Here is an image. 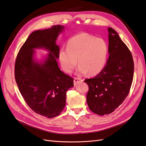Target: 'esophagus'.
Instances as JSON below:
<instances>
[{
	"mask_svg": "<svg viewBox=\"0 0 146 146\" xmlns=\"http://www.w3.org/2000/svg\"><path fill=\"white\" fill-rule=\"evenodd\" d=\"M83 80L81 79V78H74V83L76 84L78 82L80 81H83Z\"/></svg>",
	"mask_w": 146,
	"mask_h": 146,
	"instance_id": "obj_1",
	"label": "esophagus"
}]
</instances>
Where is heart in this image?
<instances>
[{
    "label": "heart",
    "instance_id": "1",
    "mask_svg": "<svg viewBox=\"0 0 146 146\" xmlns=\"http://www.w3.org/2000/svg\"><path fill=\"white\" fill-rule=\"evenodd\" d=\"M109 53L106 41L94 36L81 33L70 38L66 48H62L58 52V60L62 69L71 73L77 65L78 72L89 75H96L104 67ZM78 60H77V59Z\"/></svg>",
    "mask_w": 146,
    "mask_h": 146
}]
</instances>
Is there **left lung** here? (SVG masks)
Wrapping results in <instances>:
<instances>
[{
  "instance_id": "8db88e82",
  "label": "left lung",
  "mask_w": 146,
  "mask_h": 146,
  "mask_svg": "<svg viewBox=\"0 0 146 146\" xmlns=\"http://www.w3.org/2000/svg\"><path fill=\"white\" fill-rule=\"evenodd\" d=\"M109 31L107 64L96 77L86 79L89 91L86 101L92 112L104 115L112 113L128 95L134 74L133 56L118 33Z\"/></svg>"
}]
</instances>
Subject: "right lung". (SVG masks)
<instances>
[{"label": "right lung", "mask_w": 146, "mask_h": 146, "mask_svg": "<svg viewBox=\"0 0 146 146\" xmlns=\"http://www.w3.org/2000/svg\"><path fill=\"white\" fill-rule=\"evenodd\" d=\"M64 27L53 26L37 30L29 36L18 52L15 64V78L21 96L31 109L47 118L57 117L66 105V93L73 87V78L60 70L59 46L55 41ZM35 48L50 52L43 62L34 59Z\"/></svg>", "instance_id": "add662e5"}]
</instances>
